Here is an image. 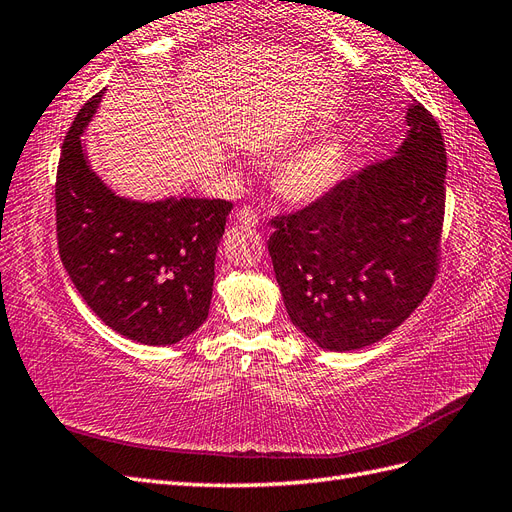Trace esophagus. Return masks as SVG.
I'll list each match as a JSON object with an SVG mask.
<instances>
[{
	"mask_svg": "<svg viewBox=\"0 0 512 512\" xmlns=\"http://www.w3.org/2000/svg\"><path fill=\"white\" fill-rule=\"evenodd\" d=\"M237 222L245 228H256L258 226V213L252 207H243L237 211Z\"/></svg>",
	"mask_w": 512,
	"mask_h": 512,
	"instance_id": "esophagus-1",
	"label": "esophagus"
}]
</instances>
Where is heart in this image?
<instances>
[{
	"label": "heart",
	"instance_id": "heart-1",
	"mask_svg": "<svg viewBox=\"0 0 512 512\" xmlns=\"http://www.w3.org/2000/svg\"><path fill=\"white\" fill-rule=\"evenodd\" d=\"M350 149L342 134H327L305 143L280 164L275 192L292 207H307L331 194L344 179Z\"/></svg>",
	"mask_w": 512,
	"mask_h": 512
}]
</instances>
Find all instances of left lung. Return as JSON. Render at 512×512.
<instances>
[{"label":"left lung","instance_id":"8db88e82","mask_svg":"<svg viewBox=\"0 0 512 512\" xmlns=\"http://www.w3.org/2000/svg\"><path fill=\"white\" fill-rule=\"evenodd\" d=\"M406 126L395 156L271 220L267 245L286 312L322 350L380 342L436 280L446 149L436 119L418 102Z\"/></svg>","mask_w":512,"mask_h":512}]
</instances>
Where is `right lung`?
Returning a JSON list of instances; mask_svg holds the SVG:
<instances>
[{
	"label": "right lung",
	"instance_id": "obj_1",
	"mask_svg": "<svg viewBox=\"0 0 512 512\" xmlns=\"http://www.w3.org/2000/svg\"><path fill=\"white\" fill-rule=\"evenodd\" d=\"M104 91L66 134L55 209L61 262L94 314L145 346H170L209 316L215 254L232 203L220 198L117 196L91 170L81 136Z\"/></svg>",
	"mask_w": 512,
	"mask_h": 512
}]
</instances>
